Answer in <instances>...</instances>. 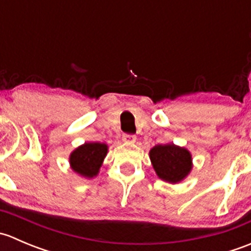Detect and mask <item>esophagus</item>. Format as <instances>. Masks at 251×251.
I'll use <instances>...</instances> for the list:
<instances>
[{"instance_id":"obj_1","label":"esophagus","mask_w":251,"mask_h":251,"mask_svg":"<svg viewBox=\"0 0 251 251\" xmlns=\"http://www.w3.org/2000/svg\"><path fill=\"white\" fill-rule=\"evenodd\" d=\"M123 140H124V142H126V143H135L136 136L135 135H130V133H124Z\"/></svg>"}]
</instances>
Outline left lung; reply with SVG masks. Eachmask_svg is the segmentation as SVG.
<instances>
[{
	"label": "left lung",
	"instance_id": "8db88e82",
	"mask_svg": "<svg viewBox=\"0 0 251 251\" xmlns=\"http://www.w3.org/2000/svg\"><path fill=\"white\" fill-rule=\"evenodd\" d=\"M149 158L159 178L170 183L181 182L192 170L191 153L174 143L153 147L149 151Z\"/></svg>",
	"mask_w": 251,
	"mask_h": 251
}]
</instances>
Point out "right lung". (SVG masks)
I'll use <instances>...</instances> for the list:
<instances>
[{
  "label": "right lung",
  "mask_w": 251,
  "mask_h": 251,
  "mask_svg": "<svg viewBox=\"0 0 251 251\" xmlns=\"http://www.w3.org/2000/svg\"><path fill=\"white\" fill-rule=\"evenodd\" d=\"M108 153V146L100 142H87L70 154V166L75 173L86 178H92L100 173Z\"/></svg>",
  "instance_id": "add662e5"
}]
</instances>
